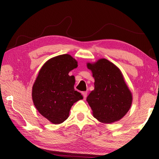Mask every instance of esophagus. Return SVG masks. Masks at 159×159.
Instances as JSON below:
<instances>
[{
  "mask_svg": "<svg viewBox=\"0 0 159 159\" xmlns=\"http://www.w3.org/2000/svg\"><path fill=\"white\" fill-rule=\"evenodd\" d=\"M82 94H83V98H84V99H85V98H87L88 93H87V92H83V93H82Z\"/></svg>",
  "mask_w": 159,
  "mask_h": 159,
  "instance_id": "1",
  "label": "esophagus"
}]
</instances>
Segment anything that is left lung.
<instances>
[{
	"instance_id": "obj_1",
	"label": "left lung",
	"mask_w": 159,
	"mask_h": 159,
	"mask_svg": "<svg viewBox=\"0 0 159 159\" xmlns=\"http://www.w3.org/2000/svg\"><path fill=\"white\" fill-rule=\"evenodd\" d=\"M95 79V88L87 100L94 118L103 123L120 120L130 110L133 95L118 66L106 59L87 62Z\"/></svg>"
}]
</instances>
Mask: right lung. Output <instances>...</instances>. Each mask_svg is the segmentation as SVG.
Here are the masks:
<instances>
[{"instance_id": "right-lung-1", "label": "right lung", "mask_w": 159, "mask_h": 159, "mask_svg": "<svg viewBox=\"0 0 159 159\" xmlns=\"http://www.w3.org/2000/svg\"><path fill=\"white\" fill-rule=\"evenodd\" d=\"M77 66L76 59L64 54L50 58L40 69L32 87V100L38 111L51 123L66 120L73 104L83 98L74 90V76L69 75Z\"/></svg>"}]
</instances>
